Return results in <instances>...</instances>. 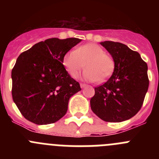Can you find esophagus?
<instances>
[{
	"label": "esophagus",
	"mask_w": 159,
	"mask_h": 159,
	"mask_svg": "<svg viewBox=\"0 0 159 159\" xmlns=\"http://www.w3.org/2000/svg\"><path fill=\"white\" fill-rule=\"evenodd\" d=\"M87 85L86 84H80V88H85V87H86Z\"/></svg>",
	"instance_id": "1"
}]
</instances>
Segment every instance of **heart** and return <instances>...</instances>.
Wrapping results in <instances>:
<instances>
[{
  "mask_svg": "<svg viewBox=\"0 0 159 159\" xmlns=\"http://www.w3.org/2000/svg\"><path fill=\"white\" fill-rule=\"evenodd\" d=\"M63 64L72 78H76L84 68L85 80L102 83L112 74L115 62L111 56L106 54L102 47L95 43H88L67 52L63 58Z\"/></svg>",
  "mask_w": 159,
  "mask_h": 159,
  "instance_id": "b5f03b06",
  "label": "heart"
}]
</instances>
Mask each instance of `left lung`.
Masks as SVG:
<instances>
[{
    "instance_id": "8db88e82",
    "label": "left lung",
    "mask_w": 159,
    "mask_h": 159,
    "mask_svg": "<svg viewBox=\"0 0 159 159\" xmlns=\"http://www.w3.org/2000/svg\"><path fill=\"white\" fill-rule=\"evenodd\" d=\"M100 44L111 55L115 68L111 76L95 88L90 103L92 111L105 122L130 119L140 110L149 87L147 64L139 53L119 42Z\"/></svg>"
}]
</instances>
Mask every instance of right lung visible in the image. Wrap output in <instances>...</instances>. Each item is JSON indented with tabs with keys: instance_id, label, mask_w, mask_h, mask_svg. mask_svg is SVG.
<instances>
[{
	"instance_id": "right-lung-1",
	"label": "right lung",
	"mask_w": 159,
	"mask_h": 159,
	"mask_svg": "<svg viewBox=\"0 0 159 159\" xmlns=\"http://www.w3.org/2000/svg\"><path fill=\"white\" fill-rule=\"evenodd\" d=\"M80 41L51 38L18 57L12 70V99L29 121L50 124L65 116L69 99L81 88L66 71L63 58Z\"/></svg>"
}]
</instances>
